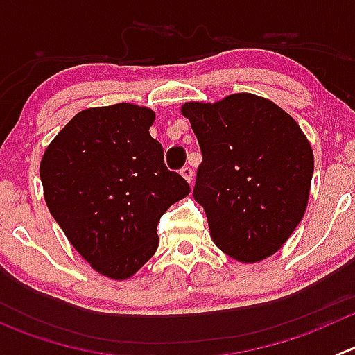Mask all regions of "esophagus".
<instances>
[{
	"mask_svg": "<svg viewBox=\"0 0 355 355\" xmlns=\"http://www.w3.org/2000/svg\"><path fill=\"white\" fill-rule=\"evenodd\" d=\"M180 175L185 178V180L189 182V184H192V180H194V171H192L191 166H184V168H182Z\"/></svg>",
	"mask_w": 355,
	"mask_h": 355,
	"instance_id": "1",
	"label": "esophagus"
}]
</instances>
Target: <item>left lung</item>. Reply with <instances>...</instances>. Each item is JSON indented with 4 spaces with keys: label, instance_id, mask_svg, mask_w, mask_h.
Here are the masks:
<instances>
[{
    "label": "left lung",
    "instance_id": "1",
    "mask_svg": "<svg viewBox=\"0 0 355 355\" xmlns=\"http://www.w3.org/2000/svg\"><path fill=\"white\" fill-rule=\"evenodd\" d=\"M180 111L202 151L194 199L213 242L239 263L273 256L309 202L314 155L306 134L287 111L250 92Z\"/></svg>",
    "mask_w": 355,
    "mask_h": 355
}]
</instances>
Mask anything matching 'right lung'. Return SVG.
Here are the masks:
<instances>
[{
    "instance_id": "right-lung-1",
    "label": "right lung",
    "mask_w": 355,
    "mask_h": 355,
    "mask_svg": "<svg viewBox=\"0 0 355 355\" xmlns=\"http://www.w3.org/2000/svg\"><path fill=\"white\" fill-rule=\"evenodd\" d=\"M155 111L118 103L82 110L42 155L44 200L94 271L128 280L156 252L157 223L191 187L164 166Z\"/></svg>"
}]
</instances>
